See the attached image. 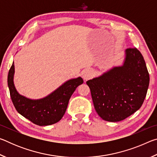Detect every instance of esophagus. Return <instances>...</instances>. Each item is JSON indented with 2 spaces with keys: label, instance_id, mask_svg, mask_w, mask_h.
Wrapping results in <instances>:
<instances>
[{
  "label": "esophagus",
  "instance_id": "esophagus-1",
  "mask_svg": "<svg viewBox=\"0 0 157 157\" xmlns=\"http://www.w3.org/2000/svg\"><path fill=\"white\" fill-rule=\"evenodd\" d=\"M92 75L93 73L91 70H89V69H86V70L84 71L83 73H82V78H83L85 80H86V79L91 78Z\"/></svg>",
  "mask_w": 157,
  "mask_h": 157
}]
</instances>
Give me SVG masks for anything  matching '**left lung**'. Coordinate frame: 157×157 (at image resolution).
Masks as SVG:
<instances>
[{
  "label": "left lung",
  "mask_w": 157,
  "mask_h": 157,
  "mask_svg": "<svg viewBox=\"0 0 157 157\" xmlns=\"http://www.w3.org/2000/svg\"><path fill=\"white\" fill-rule=\"evenodd\" d=\"M120 66H115L86 82L95 109L103 120L123 121L141 107L147 94L150 76L139 50L127 48Z\"/></svg>",
  "instance_id": "1"
}]
</instances>
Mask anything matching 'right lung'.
I'll list each match as a JSON object with an SVG mask.
<instances>
[{
  "label": "right lung",
  "instance_id": "add662e5",
  "mask_svg": "<svg viewBox=\"0 0 157 157\" xmlns=\"http://www.w3.org/2000/svg\"><path fill=\"white\" fill-rule=\"evenodd\" d=\"M14 75L13 62L7 76V84L14 107L21 115L39 126L59 122L64 115L71 95L84 82L81 77L71 79L45 98L33 100L18 94L14 84Z\"/></svg>",
  "mask_w": 157,
  "mask_h": 157
}]
</instances>
